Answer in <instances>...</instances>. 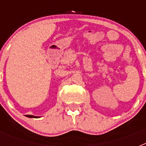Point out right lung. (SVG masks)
<instances>
[{
  "label": "right lung",
  "instance_id": "1",
  "mask_svg": "<svg viewBox=\"0 0 146 146\" xmlns=\"http://www.w3.org/2000/svg\"><path fill=\"white\" fill-rule=\"evenodd\" d=\"M25 116L28 117V118H40L39 116H35V115H25Z\"/></svg>",
  "mask_w": 146,
  "mask_h": 146
}]
</instances>
